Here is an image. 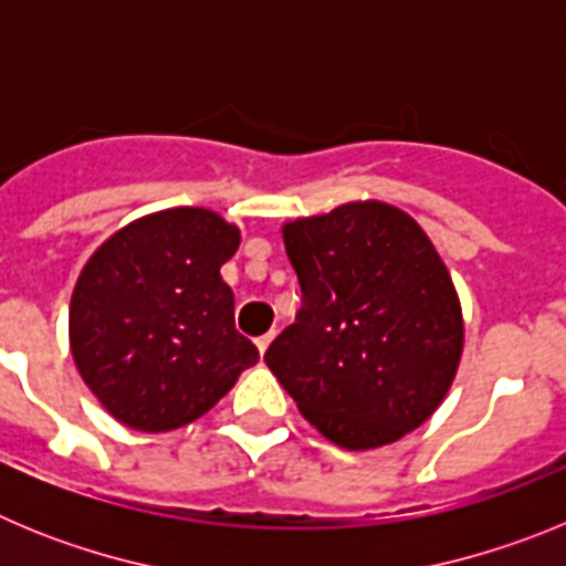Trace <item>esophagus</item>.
I'll return each instance as SVG.
<instances>
[{
  "mask_svg": "<svg viewBox=\"0 0 566 566\" xmlns=\"http://www.w3.org/2000/svg\"><path fill=\"white\" fill-rule=\"evenodd\" d=\"M272 339H274V332H269V334H263V337L254 339V345H258V352L266 354V348H269V343H272Z\"/></svg>",
  "mask_w": 566,
  "mask_h": 566,
  "instance_id": "1",
  "label": "esophagus"
}]
</instances>
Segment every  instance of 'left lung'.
I'll return each instance as SVG.
<instances>
[{
    "mask_svg": "<svg viewBox=\"0 0 566 566\" xmlns=\"http://www.w3.org/2000/svg\"><path fill=\"white\" fill-rule=\"evenodd\" d=\"M303 306L266 365L326 439L397 442L444 399L462 357L453 280L411 214L345 203L283 227Z\"/></svg>",
    "mask_w": 566,
    "mask_h": 566,
    "instance_id": "8db88e82",
    "label": "left lung"
}]
</instances>
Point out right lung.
<instances>
[{"label": "right lung", "mask_w": 566, "mask_h": 566, "mask_svg": "<svg viewBox=\"0 0 566 566\" xmlns=\"http://www.w3.org/2000/svg\"><path fill=\"white\" fill-rule=\"evenodd\" d=\"M238 243L221 214L178 207L129 223L87 260L70 300V348L118 422L175 431L258 363L221 277Z\"/></svg>", "instance_id": "right-lung-1"}]
</instances>
